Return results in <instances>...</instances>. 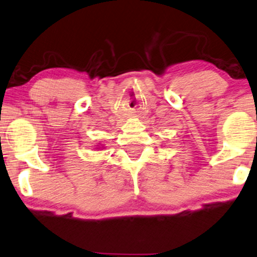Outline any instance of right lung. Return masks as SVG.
<instances>
[{
	"instance_id": "obj_1",
	"label": "right lung",
	"mask_w": 257,
	"mask_h": 257,
	"mask_svg": "<svg viewBox=\"0 0 257 257\" xmlns=\"http://www.w3.org/2000/svg\"><path fill=\"white\" fill-rule=\"evenodd\" d=\"M99 149H100V148H99Z\"/></svg>"
}]
</instances>
